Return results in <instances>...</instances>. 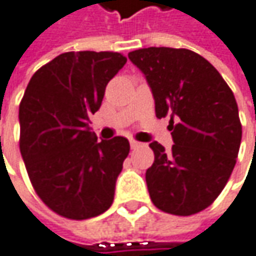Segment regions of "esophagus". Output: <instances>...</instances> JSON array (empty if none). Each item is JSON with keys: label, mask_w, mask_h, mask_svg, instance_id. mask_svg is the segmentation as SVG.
Instances as JSON below:
<instances>
[{"label": "esophagus", "mask_w": 256, "mask_h": 256, "mask_svg": "<svg viewBox=\"0 0 256 256\" xmlns=\"http://www.w3.org/2000/svg\"><path fill=\"white\" fill-rule=\"evenodd\" d=\"M140 146H142V143H140V142L130 140V148H132V149H136V148H140Z\"/></svg>", "instance_id": "34e87169"}]
</instances>
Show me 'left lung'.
<instances>
[{
    "mask_svg": "<svg viewBox=\"0 0 256 256\" xmlns=\"http://www.w3.org/2000/svg\"><path fill=\"white\" fill-rule=\"evenodd\" d=\"M154 98L156 117L169 116L172 152L152 142L146 170L150 199L163 212L188 216L210 205L235 168L242 126L229 86L202 56L186 48L128 52Z\"/></svg>",
    "mask_w": 256,
    "mask_h": 256,
    "instance_id": "obj_1",
    "label": "left lung"
}]
</instances>
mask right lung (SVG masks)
<instances>
[{
	"label": "right lung",
	"mask_w": 256,
	"mask_h": 256,
	"mask_svg": "<svg viewBox=\"0 0 256 256\" xmlns=\"http://www.w3.org/2000/svg\"><path fill=\"white\" fill-rule=\"evenodd\" d=\"M126 57L70 51L34 72L20 104V150L41 200L68 219L94 218L113 204L130 144L97 142L88 116L102 106L107 83Z\"/></svg>",
	"instance_id": "right-lung-1"
}]
</instances>
